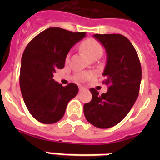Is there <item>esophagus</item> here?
<instances>
[{
  "mask_svg": "<svg viewBox=\"0 0 160 160\" xmlns=\"http://www.w3.org/2000/svg\"><path fill=\"white\" fill-rule=\"evenodd\" d=\"M84 90H85V89L84 87H81V86H80V87L79 88V91H80V92H82Z\"/></svg>",
  "mask_w": 160,
  "mask_h": 160,
  "instance_id": "obj_1",
  "label": "esophagus"
}]
</instances>
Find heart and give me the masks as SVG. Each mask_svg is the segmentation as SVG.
I'll use <instances>...</instances> for the list:
<instances>
[{
    "mask_svg": "<svg viewBox=\"0 0 160 160\" xmlns=\"http://www.w3.org/2000/svg\"><path fill=\"white\" fill-rule=\"evenodd\" d=\"M81 50L83 52L87 55L90 59H92L95 55H101L103 53V47L101 44L95 39L89 38L85 40L81 45ZM69 56H67L68 60ZM91 77V74L85 73V74H80L77 76V80L80 81H85L86 80H89Z\"/></svg>",
    "mask_w": 160,
    "mask_h": 160,
    "instance_id": "1",
    "label": "heart"
}]
</instances>
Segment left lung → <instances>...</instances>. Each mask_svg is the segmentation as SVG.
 I'll list each match as a JSON object with an SVG mask.
<instances>
[{"instance_id": "8db88e82", "label": "left lung", "mask_w": 160, "mask_h": 160, "mask_svg": "<svg viewBox=\"0 0 160 160\" xmlns=\"http://www.w3.org/2000/svg\"><path fill=\"white\" fill-rule=\"evenodd\" d=\"M94 37L106 51L103 84L108 85V91L100 95L91 88L92 100L84 105V114L94 126L107 129L119 124L136 101L141 82V65L135 49L125 36L95 34Z\"/></svg>"}]
</instances>
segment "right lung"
I'll list each match as a JSON object with an SVG mask.
<instances>
[{
  "mask_svg": "<svg viewBox=\"0 0 160 160\" xmlns=\"http://www.w3.org/2000/svg\"><path fill=\"white\" fill-rule=\"evenodd\" d=\"M85 34L51 27L26 46L21 58L20 87L26 108L36 120L43 124L59 121L69 101L78 94L75 84L62 86L52 78L55 70L64 68L69 51Z\"/></svg>",
  "mask_w": 160,
  "mask_h": 160,
  "instance_id": "right-lung-1",
  "label": "right lung"
}]
</instances>
